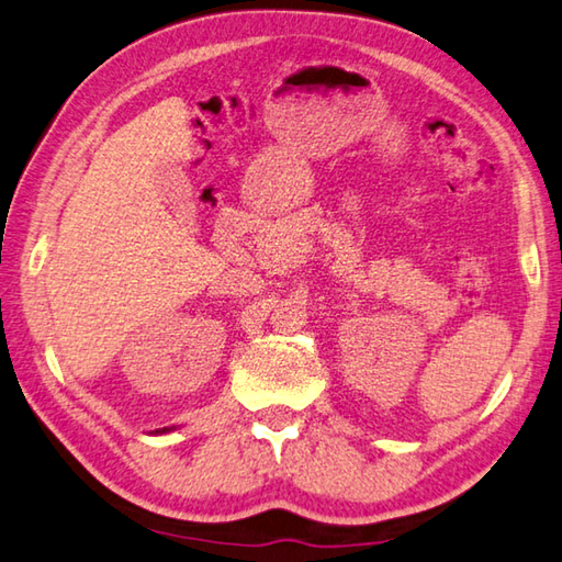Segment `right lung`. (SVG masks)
Instances as JSON below:
<instances>
[{
    "instance_id": "1",
    "label": "right lung",
    "mask_w": 562,
    "mask_h": 562,
    "mask_svg": "<svg viewBox=\"0 0 562 562\" xmlns=\"http://www.w3.org/2000/svg\"><path fill=\"white\" fill-rule=\"evenodd\" d=\"M162 431H165V429H162Z\"/></svg>"
}]
</instances>
